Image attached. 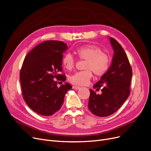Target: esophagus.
Wrapping results in <instances>:
<instances>
[{
    "mask_svg": "<svg viewBox=\"0 0 151 151\" xmlns=\"http://www.w3.org/2000/svg\"><path fill=\"white\" fill-rule=\"evenodd\" d=\"M73 89H80V87L77 86H73Z\"/></svg>",
    "mask_w": 151,
    "mask_h": 151,
    "instance_id": "1",
    "label": "esophagus"
}]
</instances>
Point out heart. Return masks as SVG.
Instances as JSON below:
<instances>
[{"mask_svg":"<svg viewBox=\"0 0 151 151\" xmlns=\"http://www.w3.org/2000/svg\"><path fill=\"white\" fill-rule=\"evenodd\" d=\"M78 57L81 60H86L83 68L85 70L78 71L69 78L71 83L77 86H84L89 83L93 73L97 76H101L106 73L110 65L109 55L103 52L102 49L94 45L86 44L75 50ZM64 67L70 71L75 65V60L70 54H66L62 58Z\"/></svg>","mask_w":151,"mask_h":151,"instance_id":"b5f03b06","label":"heart"}]
</instances>
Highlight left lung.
Returning <instances> with one entry per match:
<instances>
[{
  "label": "left lung",
  "mask_w": 151,
  "mask_h": 151,
  "mask_svg": "<svg viewBox=\"0 0 151 151\" xmlns=\"http://www.w3.org/2000/svg\"><path fill=\"white\" fill-rule=\"evenodd\" d=\"M114 50L113 60L107 73L97 82L94 88L102 91L101 95L89 89L88 108L98 116H107L120 109L130 94L132 68L122 45L113 37L110 38Z\"/></svg>",
  "instance_id": "8db88e82"
}]
</instances>
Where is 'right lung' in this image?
Here are the masks:
<instances>
[{"label":"right lung","mask_w":151,"mask_h":151,"mask_svg":"<svg viewBox=\"0 0 151 151\" xmlns=\"http://www.w3.org/2000/svg\"><path fill=\"white\" fill-rule=\"evenodd\" d=\"M67 45L60 41H45L25 57L20 71L23 99L38 114L51 115L62 107L70 84L58 86L66 79L62 72L63 53Z\"/></svg>","instance_id":"1"}]
</instances>
